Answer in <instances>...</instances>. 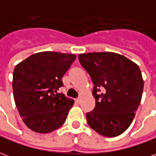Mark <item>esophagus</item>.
<instances>
[{"label": "esophagus", "mask_w": 156, "mask_h": 156, "mask_svg": "<svg viewBox=\"0 0 156 156\" xmlns=\"http://www.w3.org/2000/svg\"><path fill=\"white\" fill-rule=\"evenodd\" d=\"M80 101H81L80 98H78V99H76V100H75V102H76L77 104H79V103H80Z\"/></svg>", "instance_id": "1"}]
</instances>
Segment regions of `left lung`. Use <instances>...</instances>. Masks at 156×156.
Here are the masks:
<instances>
[{
	"instance_id": "obj_1",
	"label": "left lung",
	"mask_w": 156,
	"mask_h": 156,
	"mask_svg": "<svg viewBox=\"0 0 156 156\" xmlns=\"http://www.w3.org/2000/svg\"><path fill=\"white\" fill-rule=\"evenodd\" d=\"M78 60L94 84L95 107L86 114L89 127L105 137L122 134L131 125L141 102L144 79L140 68L114 52L83 53Z\"/></svg>"
}]
</instances>
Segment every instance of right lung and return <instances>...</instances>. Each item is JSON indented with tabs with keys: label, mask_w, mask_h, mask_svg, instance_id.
<instances>
[{
	"label": "right lung",
	"mask_w": 156,
	"mask_h": 156,
	"mask_svg": "<svg viewBox=\"0 0 156 156\" xmlns=\"http://www.w3.org/2000/svg\"><path fill=\"white\" fill-rule=\"evenodd\" d=\"M76 59L74 54L43 51L15 67L12 90L23 122L32 131L48 133L65 122L74 101L57 93L62 78Z\"/></svg>",
	"instance_id": "add662e5"
}]
</instances>
